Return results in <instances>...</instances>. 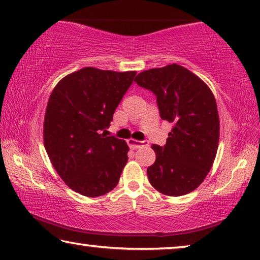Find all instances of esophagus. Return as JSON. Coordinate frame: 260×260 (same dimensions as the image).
<instances>
[{"mask_svg": "<svg viewBox=\"0 0 260 260\" xmlns=\"http://www.w3.org/2000/svg\"><path fill=\"white\" fill-rule=\"evenodd\" d=\"M127 143H128V146L132 149H138V148H141V147L149 145L148 141H139V140H133V139L127 140Z\"/></svg>", "mask_w": 260, "mask_h": 260, "instance_id": "esophagus-1", "label": "esophagus"}]
</instances>
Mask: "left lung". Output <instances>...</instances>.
<instances>
[{
	"mask_svg": "<svg viewBox=\"0 0 260 260\" xmlns=\"http://www.w3.org/2000/svg\"><path fill=\"white\" fill-rule=\"evenodd\" d=\"M134 81L154 93L161 119L174 125L165 146H152L156 158L147 169L150 184L167 196L191 192L208 175L218 148L214 94L204 81L177 64L147 70Z\"/></svg>",
	"mask_w": 260,
	"mask_h": 260,
	"instance_id": "obj_1",
	"label": "left lung"
}]
</instances>
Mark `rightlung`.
<instances>
[{
  "mask_svg": "<svg viewBox=\"0 0 260 260\" xmlns=\"http://www.w3.org/2000/svg\"><path fill=\"white\" fill-rule=\"evenodd\" d=\"M135 75L84 68L53 88L44 118V146L58 175L76 192L98 197L118 184L129 148L107 137L105 129Z\"/></svg>",
  "mask_w": 260,
  "mask_h": 260,
  "instance_id": "1",
  "label": "right lung"
}]
</instances>
